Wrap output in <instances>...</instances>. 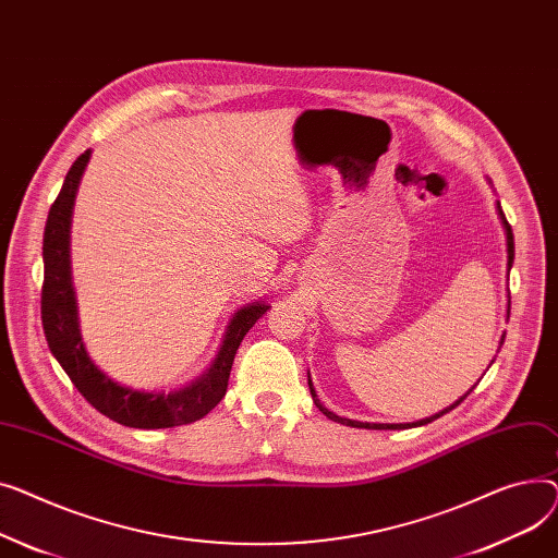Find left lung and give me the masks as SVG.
<instances>
[{
  "label": "left lung",
  "instance_id": "obj_1",
  "mask_svg": "<svg viewBox=\"0 0 558 558\" xmlns=\"http://www.w3.org/2000/svg\"><path fill=\"white\" fill-rule=\"evenodd\" d=\"M496 211H498V216H500V220H502L505 234H507V270H511V266H513V232H511V225L507 222V218H505L502 207H500L498 201H496ZM509 306H511V302H509ZM507 315H509V308H507ZM502 342H505V336L500 338V347H502ZM494 360H496V357H494ZM494 360H490V365H494ZM490 365H488V367H490ZM484 374H486V372H484ZM477 383H480V380H477ZM308 387H311V397H313L315 405L319 408V412H322L324 416H329L331 421H338V423H342V425H351V428H365V430H405V428H416V425H425V423H430V421L444 416L446 412H450L452 408L460 405V403L471 395V391L475 389V385H473L462 399H457V401H454L452 405H448L446 410H441V412H437V414H433V416H425V418H421V421H412V423H367V421H353V418H347V416H338V414L331 412L329 408H324V405L319 403V399H317V391H315V387H313L311 374H308Z\"/></svg>",
  "mask_w": 558,
  "mask_h": 558
}]
</instances>
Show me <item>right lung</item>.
Instances as JSON below:
<instances>
[{"instance_id": "add662e5", "label": "right lung", "mask_w": 558, "mask_h": 558, "mask_svg": "<svg viewBox=\"0 0 558 558\" xmlns=\"http://www.w3.org/2000/svg\"><path fill=\"white\" fill-rule=\"evenodd\" d=\"M92 150H85L62 182L56 203L49 209L43 241L45 283H43V329L53 357L60 363L85 397V401L108 418L128 425V428L157 430L186 425L209 414L227 391L229 372L241 340L264 317L270 304H245L229 319L220 349L209 369L193 383L173 391H146L112 380L106 372L94 365L89 357L78 324V304L72 279V214L76 191L85 173Z\"/></svg>"}]
</instances>
